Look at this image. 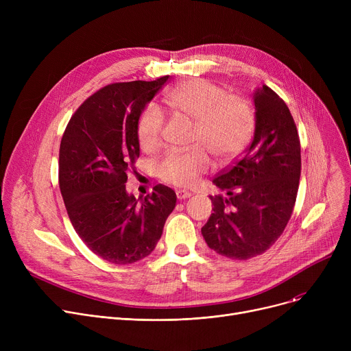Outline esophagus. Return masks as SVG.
<instances>
[{"label": "esophagus", "mask_w": 351, "mask_h": 351, "mask_svg": "<svg viewBox=\"0 0 351 351\" xmlns=\"http://www.w3.org/2000/svg\"><path fill=\"white\" fill-rule=\"evenodd\" d=\"M176 196H178V199L179 200H183V199H188V197H191L192 196V193L191 192H188V191H176Z\"/></svg>", "instance_id": "34e87169"}]
</instances>
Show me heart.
<instances>
[{"label": "heart", "instance_id": "b5f03b06", "mask_svg": "<svg viewBox=\"0 0 351 351\" xmlns=\"http://www.w3.org/2000/svg\"><path fill=\"white\" fill-rule=\"evenodd\" d=\"M165 102L175 114L193 122L192 143L200 145L188 152L172 151L159 165V176L175 186H191L197 176L205 173L210 159L228 162L247 146L254 126L250 104L236 95H228L205 80H195L175 86L165 97ZM162 117L156 109H146L139 121V142L149 151L160 142ZM204 147L202 148L201 146Z\"/></svg>", "mask_w": 351, "mask_h": 351}]
</instances>
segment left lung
Instances as JSON below:
<instances>
[{
    "label": "left lung",
    "mask_w": 351,
    "mask_h": 351,
    "mask_svg": "<svg viewBox=\"0 0 351 351\" xmlns=\"http://www.w3.org/2000/svg\"><path fill=\"white\" fill-rule=\"evenodd\" d=\"M254 134L246 154L213 179L226 193L210 197L213 213L202 228L216 253L247 261L283 233L296 202L300 141L285 101L263 85L253 90Z\"/></svg>",
    "instance_id": "1"
}]
</instances>
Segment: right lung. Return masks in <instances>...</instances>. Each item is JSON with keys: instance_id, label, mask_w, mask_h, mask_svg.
I'll list each match as a JSON object with an SVG mask.
<instances>
[{"instance_id": "obj_1", "label": "right lung", "mask_w": 351, "mask_h": 351, "mask_svg": "<svg viewBox=\"0 0 351 351\" xmlns=\"http://www.w3.org/2000/svg\"><path fill=\"white\" fill-rule=\"evenodd\" d=\"M169 77L112 84L72 115L60 146V188L71 223L89 250L114 265L149 256L176 205L163 185L136 199L128 171L139 158V118Z\"/></svg>"}]
</instances>
